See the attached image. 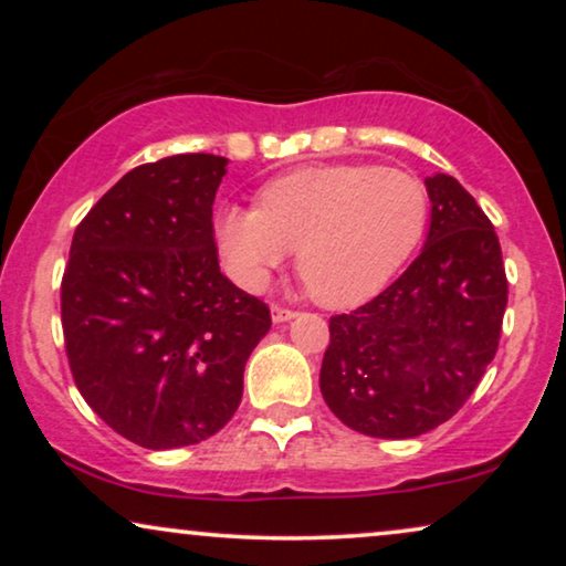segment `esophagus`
I'll use <instances>...</instances> for the list:
<instances>
[{
  "label": "esophagus",
  "mask_w": 566,
  "mask_h": 566,
  "mask_svg": "<svg viewBox=\"0 0 566 566\" xmlns=\"http://www.w3.org/2000/svg\"><path fill=\"white\" fill-rule=\"evenodd\" d=\"M270 316H273L275 324H283V322H291L293 316H296V312H293V308H285V306L273 304V306H270Z\"/></svg>",
  "instance_id": "34e87169"
}]
</instances>
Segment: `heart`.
I'll use <instances>...</instances> for the list:
<instances>
[{
    "label": "heart",
    "mask_w": 566,
    "mask_h": 566,
    "mask_svg": "<svg viewBox=\"0 0 566 566\" xmlns=\"http://www.w3.org/2000/svg\"><path fill=\"white\" fill-rule=\"evenodd\" d=\"M258 208L223 206L213 239L231 281L258 293L298 250L319 304H366L407 265L428 229L420 177L376 165H319L270 180Z\"/></svg>",
    "instance_id": "1"
}]
</instances>
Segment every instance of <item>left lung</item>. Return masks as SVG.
Here are the masks:
<instances>
[{
	"instance_id": "8db88e82",
	"label": "left lung",
	"mask_w": 566,
	"mask_h": 566,
	"mask_svg": "<svg viewBox=\"0 0 566 566\" xmlns=\"http://www.w3.org/2000/svg\"><path fill=\"white\" fill-rule=\"evenodd\" d=\"M422 252L374 301L329 319L319 389L347 428L417 438L459 412L497 353L507 306L500 239L451 175L424 177Z\"/></svg>"
}]
</instances>
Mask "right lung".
I'll return each mask as SVG.
<instances>
[{"mask_svg": "<svg viewBox=\"0 0 566 566\" xmlns=\"http://www.w3.org/2000/svg\"><path fill=\"white\" fill-rule=\"evenodd\" d=\"M227 157L175 154L123 175L76 227L61 324L76 389L130 443L167 451L237 412L270 308L219 270Z\"/></svg>", "mask_w": 566, "mask_h": 566, "instance_id": "right-lung-1", "label": "right lung"}]
</instances>
